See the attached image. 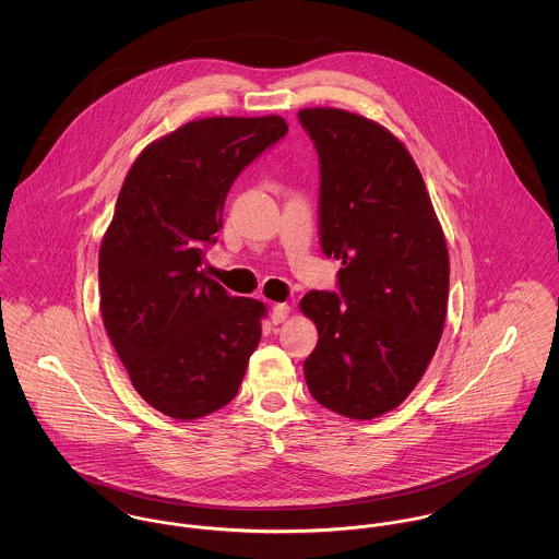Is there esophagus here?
Listing matches in <instances>:
<instances>
[{"label":"esophagus","mask_w":559,"mask_h":559,"mask_svg":"<svg viewBox=\"0 0 559 559\" xmlns=\"http://www.w3.org/2000/svg\"><path fill=\"white\" fill-rule=\"evenodd\" d=\"M289 312H292V308H289L287 304H276V306L272 308L270 319H272L274 324H281V322H285V320L289 319Z\"/></svg>","instance_id":"esophagus-1"}]
</instances>
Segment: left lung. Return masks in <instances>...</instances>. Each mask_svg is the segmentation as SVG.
I'll list each match as a JSON object with an SVG mask.
<instances>
[{
    "label": "left lung",
    "mask_w": 559,
    "mask_h": 559,
    "mask_svg": "<svg viewBox=\"0 0 559 559\" xmlns=\"http://www.w3.org/2000/svg\"><path fill=\"white\" fill-rule=\"evenodd\" d=\"M320 163V247L342 262L340 293L299 301L319 344L310 394L349 419L402 404L442 337L449 249L419 167L383 126L342 108H301Z\"/></svg>",
    "instance_id": "left-lung-1"
}]
</instances>
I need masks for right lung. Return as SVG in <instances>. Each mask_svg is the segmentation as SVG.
<instances>
[{"label": "right lung", "instance_id": "1", "mask_svg": "<svg viewBox=\"0 0 559 559\" xmlns=\"http://www.w3.org/2000/svg\"><path fill=\"white\" fill-rule=\"evenodd\" d=\"M278 115L207 117L133 160L98 255L100 312L135 392L180 421L237 396L266 306L201 267L240 171L285 133Z\"/></svg>", "mask_w": 559, "mask_h": 559}]
</instances>
